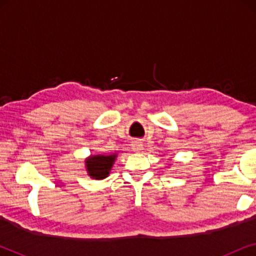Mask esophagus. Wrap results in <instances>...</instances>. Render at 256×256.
I'll use <instances>...</instances> for the list:
<instances>
[{
  "mask_svg": "<svg viewBox=\"0 0 256 256\" xmlns=\"http://www.w3.org/2000/svg\"><path fill=\"white\" fill-rule=\"evenodd\" d=\"M132 149H135V150H141L143 144L141 141H138V140H136V141L132 142Z\"/></svg>",
  "mask_w": 256,
  "mask_h": 256,
  "instance_id": "obj_1",
  "label": "esophagus"
}]
</instances>
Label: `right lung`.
Segmentation results:
<instances>
[{
	"label": "right lung",
	"mask_w": 256,
	"mask_h": 256,
	"mask_svg": "<svg viewBox=\"0 0 256 256\" xmlns=\"http://www.w3.org/2000/svg\"><path fill=\"white\" fill-rule=\"evenodd\" d=\"M115 160V155H96L90 157L86 160V168L88 174L96 180H104L108 176L112 166Z\"/></svg>",
	"instance_id": "1"
}]
</instances>
